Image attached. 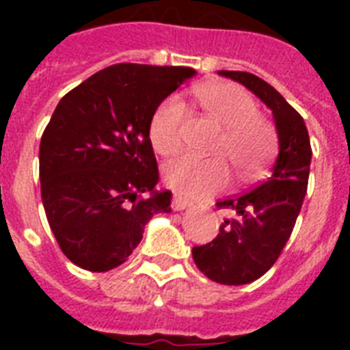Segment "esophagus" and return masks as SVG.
I'll return each mask as SVG.
<instances>
[{
	"label": "esophagus",
	"instance_id": "34e87169",
	"mask_svg": "<svg viewBox=\"0 0 350 350\" xmlns=\"http://www.w3.org/2000/svg\"><path fill=\"white\" fill-rule=\"evenodd\" d=\"M187 207H191V202L185 200V198H181L180 194H174V198H172V208L174 211H185Z\"/></svg>",
	"mask_w": 350,
	"mask_h": 350
}]
</instances>
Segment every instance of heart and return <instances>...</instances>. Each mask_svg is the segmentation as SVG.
<instances>
[{"label": "heart", "instance_id": "b5f03b06", "mask_svg": "<svg viewBox=\"0 0 350 350\" xmlns=\"http://www.w3.org/2000/svg\"><path fill=\"white\" fill-rule=\"evenodd\" d=\"M196 100L207 116L219 126L213 152L224 154L239 178L250 180L263 172L276 148V134L258 116L252 96L234 83H214L196 89ZM187 109L183 101L170 96L159 103L150 120V142L163 156L181 148V126ZM165 183L185 198H203L229 181V167L221 156L196 158L181 156L163 167Z\"/></svg>", "mask_w": 350, "mask_h": 350}]
</instances>
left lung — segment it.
Masks as SVG:
<instances>
[{
	"label": "left lung",
	"instance_id": "1",
	"mask_svg": "<svg viewBox=\"0 0 350 350\" xmlns=\"http://www.w3.org/2000/svg\"><path fill=\"white\" fill-rule=\"evenodd\" d=\"M218 74L245 85L271 109L280 143L267 181L238 196L219 200L218 208L230 211L234 218L225 219L211 243L192 249L194 263L208 280L245 285L276 263L291 238L307 194L312 150L304 118L274 87L250 72L218 70Z\"/></svg>",
	"mask_w": 350,
	"mask_h": 350
}]
</instances>
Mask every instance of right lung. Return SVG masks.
Wrapping results in <instances>:
<instances>
[{
    "label": "right lung",
    "mask_w": 350,
    "mask_h": 350,
    "mask_svg": "<svg viewBox=\"0 0 350 350\" xmlns=\"http://www.w3.org/2000/svg\"><path fill=\"white\" fill-rule=\"evenodd\" d=\"M194 74L189 67L118 63L57 103L40 143L41 200L74 265L92 272L121 265L148 219L170 213V191H156L150 120Z\"/></svg>",
    "instance_id": "obj_1"
}]
</instances>
